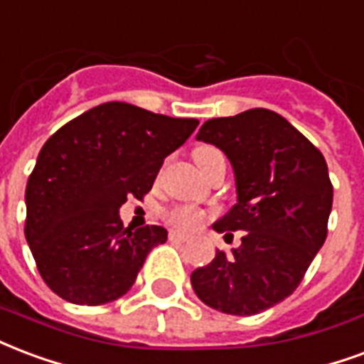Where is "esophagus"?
<instances>
[{"mask_svg":"<svg viewBox=\"0 0 364 364\" xmlns=\"http://www.w3.org/2000/svg\"><path fill=\"white\" fill-rule=\"evenodd\" d=\"M187 239H189V235H185V233L169 231V241H179V243H183V241H187Z\"/></svg>","mask_w":364,"mask_h":364,"instance_id":"obj_1","label":"esophagus"}]
</instances>
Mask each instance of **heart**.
<instances>
[{"mask_svg": "<svg viewBox=\"0 0 364 364\" xmlns=\"http://www.w3.org/2000/svg\"><path fill=\"white\" fill-rule=\"evenodd\" d=\"M216 154H222V152H220L216 146H208V144L198 146L195 152H193L196 166H198V168H203L204 161ZM204 218H206L204 210L195 208V206H175V208H171L166 212V220H168V223H171L173 228H177V230H183V231L196 230V228H198V225L204 222Z\"/></svg>", "mask_w": 364, "mask_h": 364, "instance_id": "obj_1", "label": "heart"}]
</instances>
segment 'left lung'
<instances>
[{
	"label": "left lung",
	"instance_id": "obj_1",
	"mask_svg": "<svg viewBox=\"0 0 364 364\" xmlns=\"http://www.w3.org/2000/svg\"><path fill=\"white\" fill-rule=\"evenodd\" d=\"M196 139L220 148L235 173L237 204L212 228L245 235L231 255L218 250L196 268L191 284L216 311L258 314L297 289L324 245L333 200L328 166L306 136L264 107L208 119Z\"/></svg>",
	"mask_w": 364,
	"mask_h": 364
}]
</instances>
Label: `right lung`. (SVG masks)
I'll return each instance as SVG.
<instances>
[{
  "mask_svg": "<svg viewBox=\"0 0 364 364\" xmlns=\"http://www.w3.org/2000/svg\"><path fill=\"white\" fill-rule=\"evenodd\" d=\"M196 119L125 102L88 109L46 141L26 183L24 237L46 285L75 305H106L133 287L160 225L123 228L121 204L152 189Z\"/></svg>",
  "mask_w": 364,
  "mask_h": 364,
  "instance_id": "obj_1",
  "label": "right lung"
}]
</instances>
